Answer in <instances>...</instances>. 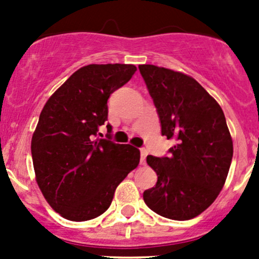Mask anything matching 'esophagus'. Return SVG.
Here are the masks:
<instances>
[{"label":"esophagus","instance_id":"obj_1","mask_svg":"<svg viewBox=\"0 0 259 259\" xmlns=\"http://www.w3.org/2000/svg\"><path fill=\"white\" fill-rule=\"evenodd\" d=\"M146 155H148V150L146 149H140V164H145Z\"/></svg>","mask_w":259,"mask_h":259}]
</instances>
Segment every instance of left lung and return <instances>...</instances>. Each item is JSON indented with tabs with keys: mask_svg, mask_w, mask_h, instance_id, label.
Masks as SVG:
<instances>
[{
	"mask_svg": "<svg viewBox=\"0 0 259 259\" xmlns=\"http://www.w3.org/2000/svg\"><path fill=\"white\" fill-rule=\"evenodd\" d=\"M161 125L174 139L168 156L148 155L155 187L145 190V204L174 221L199 215L218 197L233 158V142L219 104L188 75L154 65H139Z\"/></svg>",
	"mask_w": 259,
	"mask_h": 259,
	"instance_id": "1",
	"label": "left lung"
}]
</instances>
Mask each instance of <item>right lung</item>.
<instances>
[{
  "label": "right lung",
  "mask_w": 259,
  "mask_h": 259,
  "mask_svg": "<svg viewBox=\"0 0 259 259\" xmlns=\"http://www.w3.org/2000/svg\"><path fill=\"white\" fill-rule=\"evenodd\" d=\"M135 71L125 64L81 67L41 111L31 142L36 182L52 209L69 221L103 214L117 185L139 164V149L115 144L110 134L96 139L108 120V99Z\"/></svg>",
  "instance_id": "add662e5"
}]
</instances>
